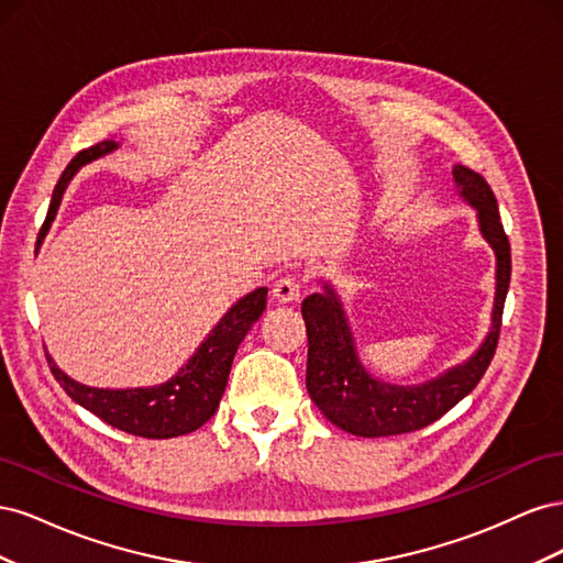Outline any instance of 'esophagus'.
Instances as JSON below:
<instances>
[{"label": "esophagus", "instance_id": "1", "mask_svg": "<svg viewBox=\"0 0 563 563\" xmlns=\"http://www.w3.org/2000/svg\"><path fill=\"white\" fill-rule=\"evenodd\" d=\"M300 288H302L300 279L288 275L275 282V286H272V296H275L279 302H294L300 298Z\"/></svg>", "mask_w": 563, "mask_h": 563}]
</instances>
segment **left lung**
Masks as SVG:
<instances>
[{"mask_svg":"<svg viewBox=\"0 0 563 563\" xmlns=\"http://www.w3.org/2000/svg\"><path fill=\"white\" fill-rule=\"evenodd\" d=\"M455 190L476 211L484 240L496 253V298H493L490 329L467 362L420 385H395L371 376L356 354L354 335L343 300L329 282L321 294L302 300V319L308 329V376L305 385L319 411L335 428L356 437H391L428 428L465 399L486 373L496 354L503 308L512 275V255L500 223L496 195L472 168L453 166Z\"/></svg>","mask_w":563,"mask_h":563,"instance_id":"8db88e82","label":"left lung"}]
</instances>
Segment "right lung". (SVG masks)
<instances>
[{"instance_id":"right-lung-1","label":"right lung","mask_w":563,"mask_h":563,"mask_svg":"<svg viewBox=\"0 0 563 563\" xmlns=\"http://www.w3.org/2000/svg\"><path fill=\"white\" fill-rule=\"evenodd\" d=\"M119 147L114 141H103L81 150L79 155L67 164L63 172L54 197L48 203L46 223L42 228V236L48 232L51 223L58 213L60 199L67 190V185L75 178L81 166H87L100 157L110 155ZM267 302V288L261 286L255 291L246 294L236 300L232 308L223 314L207 340L197 347V352L187 360V364L176 373L172 380L152 387H126V389H110V387H89L63 373L56 362L46 354L51 373L60 383V387L87 408L100 420H106L112 428L145 437V439H172L187 432L199 430L203 422L211 420L216 408L223 397L232 360L236 347L251 331L255 321L263 317Z\"/></svg>"}]
</instances>
